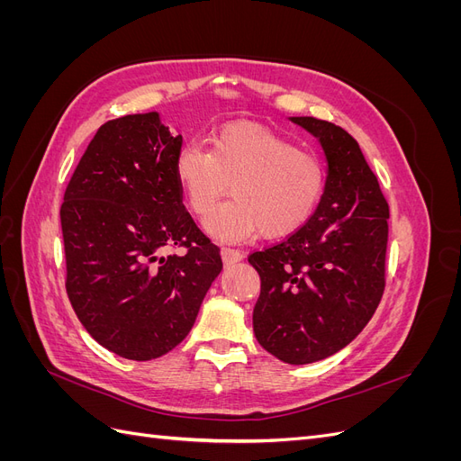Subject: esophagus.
Returning <instances> with one entry per match:
<instances>
[{
    "mask_svg": "<svg viewBox=\"0 0 461 461\" xmlns=\"http://www.w3.org/2000/svg\"><path fill=\"white\" fill-rule=\"evenodd\" d=\"M221 256H222V259H225L227 263H234V261H240V259L244 258V254L240 252V249H234V248H227V246H222V248H221Z\"/></svg>",
    "mask_w": 461,
    "mask_h": 461,
    "instance_id": "esophagus-1",
    "label": "esophagus"
}]
</instances>
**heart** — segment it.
Listing matches in <instances>:
<instances>
[{
    "label": "heart",
    "instance_id": "1",
    "mask_svg": "<svg viewBox=\"0 0 461 461\" xmlns=\"http://www.w3.org/2000/svg\"><path fill=\"white\" fill-rule=\"evenodd\" d=\"M175 176L190 212L203 217L231 185L235 198L205 219L217 239L275 240L312 219L327 188V165L317 153L271 129L232 122L219 129L212 148L186 144L175 158Z\"/></svg>",
    "mask_w": 461,
    "mask_h": 461
}]
</instances>
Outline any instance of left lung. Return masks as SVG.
Returning <instances> with one entry per match:
<instances>
[{
	"label": "left lung",
	"mask_w": 461,
	"mask_h": 461,
	"mask_svg": "<svg viewBox=\"0 0 461 461\" xmlns=\"http://www.w3.org/2000/svg\"><path fill=\"white\" fill-rule=\"evenodd\" d=\"M321 140L327 188L305 225L248 261L261 278L258 342L285 364L325 359L350 344L386 285L388 203L357 142L315 117H292Z\"/></svg>",
	"instance_id": "1"
}]
</instances>
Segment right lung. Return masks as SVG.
Wrapping results in <instances>:
<instances>
[{"mask_svg":"<svg viewBox=\"0 0 461 461\" xmlns=\"http://www.w3.org/2000/svg\"><path fill=\"white\" fill-rule=\"evenodd\" d=\"M180 148L183 136H171L158 113L107 121L65 188L68 302L95 342L127 359L148 361L183 342L222 269L219 248L183 205Z\"/></svg>","mask_w":461,"mask_h":461,"instance_id":"right-lung-1","label":"right lung"}]
</instances>
